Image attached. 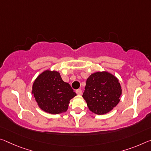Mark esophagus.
<instances>
[{
    "label": "esophagus",
    "mask_w": 151,
    "mask_h": 151,
    "mask_svg": "<svg viewBox=\"0 0 151 151\" xmlns=\"http://www.w3.org/2000/svg\"><path fill=\"white\" fill-rule=\"evenodd\" d=\"M76 94H77V95H80L82 94V90L80 89V88H78V89L76 90Z\"/></svg>",
    "instance_id": "1"
}]
</instances>
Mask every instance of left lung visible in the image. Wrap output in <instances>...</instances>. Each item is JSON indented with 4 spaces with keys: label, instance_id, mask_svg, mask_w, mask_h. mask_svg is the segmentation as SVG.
<instances>
[{
    "label": "left lung",
    "instance_id": "1",
    "mask_svg": "<svg viewBox=\"0 0 151 151\" xmlns=\"http://www.w3.org/2000/svg\"><path fill=\"white\" fill-rule=\"evenodd\" d=\"M122 88L119 81L108 72H97L87 79L83 97L90 111L98 115L108 113L119 102Z\"/></svg>",
    "mask_w": 151,
    "mask_h": 151
}]
</instances>
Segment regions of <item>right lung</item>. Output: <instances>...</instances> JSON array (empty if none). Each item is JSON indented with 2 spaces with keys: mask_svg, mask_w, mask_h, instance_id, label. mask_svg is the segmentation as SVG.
I'll list each match as a JSON object with an SVG mask.
<instances>
[{
  "mask_svg": "<svg viewBox=\"0 0 151 151\" xmlns=\"http://www.w3.org/2000/svg\"><path fill=\"white\" fill-rule=\"evenodd\" d=\"M32 93L38 106L51 114L66 111L70 100L76 95L70 85L63 81L58 72L49 70L36 78Z\"/></svg>",
  "mask_w": 151,
  "mask_h": 151,
  "instance_id": "obj_1",
  "label": "right lung"
}]
</instances>
